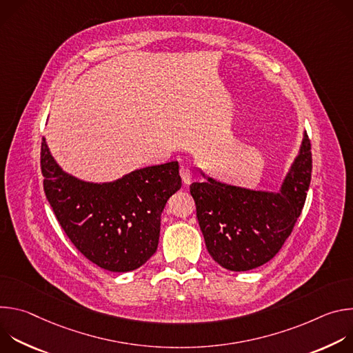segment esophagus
Wrapping results in <instances>:
<instances>
[{
  "instance_id": "obj_1",
  "label": "esophagus",
  "mask_w": 353,
  "mask_h": 353,
  "mask_svg": "<svg viewBox=\"0 0 353 353\" xmlns=\"http://www.w3.org/2000/svg\"><path fill=\"white\" fill-rule=\"evenodd\" d=\"M179 173H180V177H181V180H183V183L184 184H190L191 183V177H192V174H191V170L187 168V166H181L180 168V170H179Z\"/></svg>"
}]
</instances>
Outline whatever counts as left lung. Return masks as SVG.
Returning a JSON list of instances; mask_svg holds the SVG:
<instances>
[{"label": "left lung", "instance_id": "1", "mask_svg": "<svg viewBox=\"0 0 353 353\" xmlns=\"http://www.w3.org/2000/svg\"><path fill=\"white\" fill-rule=\"evenodd\" d=\"M307 134L279 194L226 185L212 179L190 192L208 253L229 271H248L272 260L303 210L312 180Z\"/></svg>", "mask_w": 353, "mask_h": 353}]
</instances>
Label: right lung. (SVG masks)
Instances as JSON below:
<instances>
[{"label": "right lung", "instance_id": "1", "mask_svg": "<svg viewBox=\"0 0 353 353\" xmlns=\"http://www.w3.org/2000/svg\"><path fill=\"white\" fill-rule=\"evenodd\" d=\"M40 168L59 223L89 261L128 272L154 256L162 211L181 187L177 162L143 168L113 183H83L57 166L43 138Z\"/></svg>", "mask_w": 353, "mask_h": 353}]
</instances>
